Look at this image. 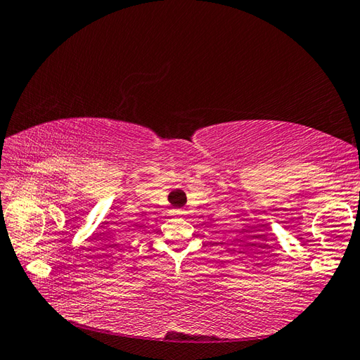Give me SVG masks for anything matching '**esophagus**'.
Listing matches in <instances>:
<instances>
[{"instance_id": "34e87169", "label": "esophagus", "mask_w": 360, "mask_h": 360, "mask_svg": "<svg viewBox=\"0 0 360 360\" xmlns=\"http://www.w3.org/2000/svg\"><path fill=\"white\" fill-rule=\"evenodd\" d=\"M176 213H178V215H181V213H182V212H181V210H176Z\"/></svg>"}]
</instances>
